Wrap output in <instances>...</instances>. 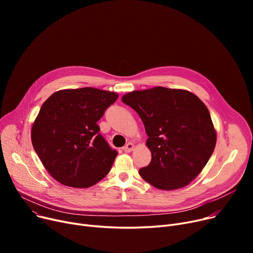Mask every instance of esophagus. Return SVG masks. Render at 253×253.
Here are the masks:
<instances>
[{
	"mask_svg": "<svg viewBox=\"0 0 253 253\" xmlns=\"http://www.w3.org/2000/svg\"><path fill=\"white\" fill-rule=\"evenodd\" d=\"M133 149H134V144L132 142H128L126 145H124L123 147V151L126 153H130Z\"/></svg>",
	"mask_w": 253,
	"mask_h": 253,
	"instance_id": "34e87169",
	"label": "esophagus"
}]
</instances>
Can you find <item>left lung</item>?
Masks as SVG:
<instances>
[{"label":"left lung","instance_id":"1","mask_svg":"<svg viewBox=\"0 0 253 253\" xmlns=\"http://www.w3.org/2000/svg\"><path fill=\"white\" fill-rule=\"evenodd\" d=\"M144 125L152 160L140 176L159 190L188 185L207 164L216 143V132L206 105L192 92L155 87L127 93Z\"/></svg>","mask_w":253,"mask_h":253}]
</instances>
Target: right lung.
Here are the masks:
<instances>
[{"mask_svg":"<svg viewBox=\"0 0 253 253\" xmlns=\"http://www.w3.org/2000/svg\"><path fill=\"white\" fill-rule=\"evenodd\" d=\"M118 98L85 87L59 90L43 103L32 127L33 147L50 175L73 188H89L109 173L118 152L97 122Z\"/></svg>","mask_w":253,"mask_h":253,"instance_id":"obj_1","label":"right lung"}]
</instances>
